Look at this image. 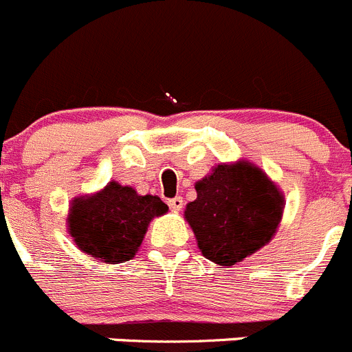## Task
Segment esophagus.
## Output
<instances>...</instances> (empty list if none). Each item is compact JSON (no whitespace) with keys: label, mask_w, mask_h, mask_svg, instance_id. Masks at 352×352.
<instances>
[{"label":"esophagus","mask_w":352,"mask_h":352,"mask_svg":"<svg viewBox=\"0 0 352 352\" xmlns=\"http://www.w3.org/2000/svg\"><path fill=\"white\" fill-rule=\"evenodd\" d=\"M168 206L172 208V212H180V210H182V206H184V199L180 198V196L168 199Z\"/></svg>","instance_id":"obj_1"}]
</instances>
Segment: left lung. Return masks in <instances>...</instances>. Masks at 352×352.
Instances as JSON below:
<instances>
[{"label": "left lung", "instance_id": "obj_1", "mask_svg": "<svg viewBox=\"0 0 352 352\" xmlns=\"http://www.w3.org/2000/svg\"><path fill=\"white\" fill-rule=\"evenodd\" d=\"M184 219L208 261L232 267L274 238L285 210L281 189L246 160L219 163L195 184Z\"/></svg>", "mask_w": 352, "mask_h": 352}]
</instances>
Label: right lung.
<instances>
[{
	"label": "right lung",
	"mask_w": 352,
	"mask_h": 352,
	"mask_svg": "<svg viewBox=\"0 0 352 352\" xmlns=\"http://www.w3.org/2000/svg\"><path fill=\"white\" fill-rule=\"evenodd\" d=\"M168 206L157 196H140L116 180L94 195L78 196L69 205L67 231L83 254L106 264L130 261L139 252L154 217Z\"/></svg>",
	"instance_id": "right-lung-1"
}]
</instances>
